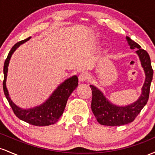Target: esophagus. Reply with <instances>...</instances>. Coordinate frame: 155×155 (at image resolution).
<instances>
[{
	"instance_id": "esophagus-1",
	"label": "esophagus",
	"mask_w": 155,
	"mask_h": 155,
	"mask_svg": "<svg viewBox=\"0 0 155 155\" xmlns=\"http://www.w3.org/2000/svg\"><path fill=\"white\" fill-rule=\"evenodd\" d=\"M89 79V76L87 73H81L79 76V80L81 82H85Z\"/></svg>"
}]
</instances>
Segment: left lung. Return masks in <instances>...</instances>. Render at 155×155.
I'll return each mask as SVG.
<instances>
[{"label":"left lung","mask_w":155,"mask_h":155,"mask_svg":"<svg viewBox=\"0 0 155 155\" xmlns=\"http://www.w3.org/2000/svg\"><path fill=\"white\" fill-rule=\"evenodd\" d=\"M126 39L131 49H137L136 53L139 58L140 64L145 73V81L141 89V94L137 101L127 106H120L112 104L105 97L102 92L93 85L92 89V111L96 120L102 125L120 126L132 122L144 107L149 99L151 82L153 78V70L151 60L147 51L140 49V46L130 37Z\"/></svg>","instance_id":"1"}]
</instances>
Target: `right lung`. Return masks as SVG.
<instances>
[{
    "mask_svg": "<svg viewBox=\"0 0 155 155\" xmlns=\"http://www.w3.org/2000/svg\"><path fill=\"white\" fill-rule=\"evenodd\" d=\"M31 38V37H29L25 40L17 42L13 46L8 53L3 66V74H4V79L3 82V92L14 113L19 120L35 126L51 125L58 122L60 117L63 114L69 96L77 87L78 77L77 76H73L69 79L65 80L56 88V90L49 96V98L39 106L31 108H22L17 106L9 97V94L6 87L8 67L11 58L16 49L19 46L30 40Z\"/></svg>",
    "mask_w": 155,
    "mask_h": 155,
    "instance_id": "add662e5",
    "label": "right lung"
}]
</instances>
